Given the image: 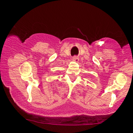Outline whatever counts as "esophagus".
I'll return each mask as SVG.
<instances>
[{"label":"esophagus","instance_id":"obj_1","mask_svg":"<svg viewBox=\"0 0 133 133\" xmlns=\"http://www.w3.org/2000/svg\"><path fill=\"white\" fill-rule=\"evenodd\" d=\"M73 60L76 62H78L79 61V58H78V57H77V56H74L73 57Z\"/></svg>","mask_w":133,"mask_h":133}]
</instances>
